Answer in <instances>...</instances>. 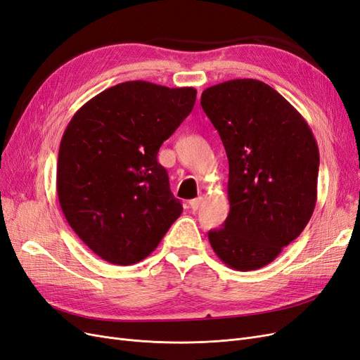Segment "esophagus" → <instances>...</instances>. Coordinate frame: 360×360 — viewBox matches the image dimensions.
Instances as JSON below:
<instances>
[{"label": "esophagus", "mask_w": 360, "mask_h": 360, "mask_svg": "<svg viewBox=\"0 0 360 360\" xmlns=\"http://www.w3.org/2000/svg\"><path fill=\"white\" fill-rule=\"evenodd\" d=\"M201 204H202V197H198V198H195V200H192L191 202H189V207L191 209L193 210V212H197L200 207H201Z\"/></svg>", "instance_id": "1"}]
</instances>
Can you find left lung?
<instances>
[{
	"label": "left lung",
	"mask_w": 360,
	"mask_h": 360,
	"mask_svg": "<svg viewBox=\"0 0 360 360\" xmlns=\"http://www.w3.org/2000/svg\"><path fill=\"white\" fill-rule=\"evenodd\" d=\"M201 106L226 151L228 213L209 233L222 263L238 271L270 264L308 225L317 202L319 146L302 114L257 79L205 89Z\"/></svg>",
	"instance_id": "left-lung-1"
}]
</instances>
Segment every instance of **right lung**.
I'll list each match as a JSON object with an SVG mask.
<instances>
[{"label":"right lung","mask_w":360,"mask_h":360,"mask_svg":"<svg viewBox=\"0 0 360 360\" xmlns=\"http://www.w3.org/2000/svg\"><path fill=\"white\" fill-rule=\"evenodd\" d=\"M195 99L192 86L127 81L82 105L64 130L57 165L61 210L108 263L147 258L181 214L158 153Z\"/></svg>","instance_id":"right-lung-1"}]
</instances>
